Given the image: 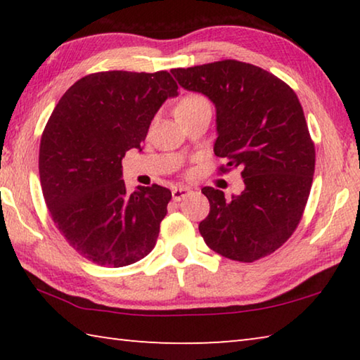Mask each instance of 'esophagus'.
Wrapping results in <instances>:
<instances>
[{"label":"esophagus","instance_id":"34e87169","mask_svg":"<svg viewBox=\"0 0 360 360\" xmlns=\"http://www.w3.org/2000/svg\"><path fill=\"white\" fill-rule=\"evenodd\" d=\"M188 193H191V188H188V187H174L172 191L174 202H179V200L187 197Z\"/></svg>","mask_w":360,"mask_h":360}]
</instances>
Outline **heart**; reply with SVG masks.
<instances>
[{"label": "heart", "instance_id": "1", "mask_svg": "<svg viewBox=\"0 0 360 360\" xmlns=\"http://www.w3.org/2000/svg\"><path fill=\"white\" fill-rule=\"evenodd\" d=\"M205 108L211 109V103L205 95L188 94L186 96H182L181 101L178 103V106H176V115L191 114V112L200 111V109H205Z\"/></svg>", "mask_w": 360, "mask_h": 360}]
</instances>
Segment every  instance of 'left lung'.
Here are the masks:
<instances>
[{"label":"left lung","mask_w":360,"mask_h":360,"mask_svg":"<svg viewBox=\"0 0 360 360\" xmlns=\"http://www.w3.org/2000/svg\"><path fill=\"white\" fill-rule=\"evenodd\" d=\"M181 87L216 106L219 172L240 168L245 191L225 200L203 187L210 214L198 230L212 251L254 262L294 233L313 184L316 152L300 101L288 84L259 66L222 60L172 70Z\"/></svg>","instance_id":"8db88e82"}]
</instances>
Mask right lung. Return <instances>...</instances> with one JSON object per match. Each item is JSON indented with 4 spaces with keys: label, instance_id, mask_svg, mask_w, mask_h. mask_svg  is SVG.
Here are the masks:
<instances>
[{
    "label": "right lung",
    "instance_id": "right-lung-1",
    "mask_svg": "<svg viewBox=\"0 0 360 360\" xmlns=\"http://www.w3.org/2000/svg\"><path fill=\"white\" fill-rule=\"evenodd\" d=\"M176 95L167 71L94 72L66 90L47 120L42 195L60 233L96 265H131L155 246L172 192L157 184L127 192L122 158L141 150L150 120Z\"/></svg>",
    "mask_w": 360,
    "mask_h": 360
}]
</instances>
